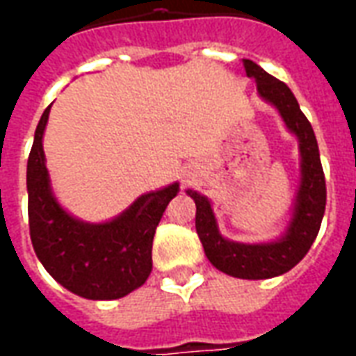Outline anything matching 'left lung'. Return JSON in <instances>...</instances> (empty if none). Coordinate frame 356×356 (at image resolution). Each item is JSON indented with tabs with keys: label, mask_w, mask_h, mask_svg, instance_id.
Returning <instances> with one entry per match:
<instances>
[{
	"label": "left lung",
	"mask_w": 356,
	"mask_h": 356,
	"mask_svg": "<svg viewBox=\"0 0 356 356\" xmlns=\"http://www.w3.org/2000/svg\"><path fill=\"white\" fill-rule=\"evenodd\" d=\"M244 68L250 78H255L259 95L270 104H275L288 129L296 133L299 139L301 186L290 229L286 236L270 244L231 242L217 231L216 217L208 198L194 191H188V196L196 204V232L211 265L234 278L263 280L288 273L311 250L316 234L321 231L322 216L326 208V181L313 127L299 108L290 88L284 81L276 80L275 76L265 72L254 60L246 58Z\"/></svg>",
	"instance_id": "left-lung-1"
}]
</instances>
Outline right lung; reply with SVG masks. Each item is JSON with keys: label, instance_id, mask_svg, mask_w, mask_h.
Here are the masks:
<instances>
[{"label": "right lung", "instance_id": "add662e5", "mask_svg": "<svg viewBox=\"0 0 356 356\" xmlns=\"http://www.w3.org/2000/svg\"><path fill=\"white\" fill-rule=\"evenodd\" d=\"M45 108L28 156V223L38 259L66 290L86 299L124 298L152 270V240L179 185L145 194L114 221L81 223L53 198L42 137L49 118Z\"/></svg>", "mask_w": 356, "mask_h": 356}]
</instances>
